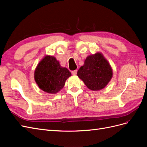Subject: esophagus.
I'll use <instances>...</instances> for the list:
<instances>
[{
	"mask_svg": "<svg viewBox=\"0 0 147 147\" xmlns=\"http://www.w3.org/2000/svg\"><path fill=\"white\" fill-rule=\"evenodd\" d=\"M77 70H75L72 71V75H77Z\"/></svg>",
	"mask_w": 147,
	"mask_h": 147,
	"instance_id": "obj_1",
	"label": "esophagus"
}]
</instances>
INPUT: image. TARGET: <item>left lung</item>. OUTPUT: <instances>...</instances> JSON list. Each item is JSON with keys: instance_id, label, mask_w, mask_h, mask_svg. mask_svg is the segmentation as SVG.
Returning <instances> with one entry per match:
<instances>
[{"instance_id": "1", "label": "left lung", "mask_w": 147, "mask_h": 147, "mask_svg": "<svg viewBox=\"0 0 147 147\" xmlns=\"http://www.w3.org/2000/svg\"><path fill=\"white\" fill-rule=\"evenodd\" d=\"M77 76L92 91L104 89L113 77V70L109 61L100 52L89 55L77 72Z\"/></svg>"}]
</instances>
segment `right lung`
<instances>
[{
    "label": "right lung",
    "mask_w": 147,
    "mask_h": 147,
    "mask_svg": "<svg viewBox=\"0 0 147 147\" xmlns=\"http://www.w3.org/2000/svg\"><path fill=\"white\" fill-rule=\"evenodd\" d=\"M71 76L69 70L60 65L53 56L45 55L34 71V80L38 88L49 94H56Z\"/></svg>",
    "instance_id": "1"
}]
</instances>
